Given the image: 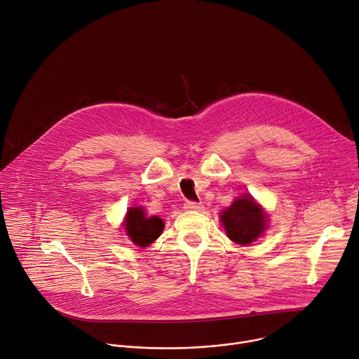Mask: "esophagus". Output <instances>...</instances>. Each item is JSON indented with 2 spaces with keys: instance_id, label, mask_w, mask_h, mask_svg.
<instances>
[{
  "instance_id": "34e87169",
  "label": "esophagus",
  "mask_w": 359,
  "mask_h": 359,
  "mask_svg": "<svg viewBox=\"0 0 359 359\" xmlns=\"http://www.w3.org/2000/svg\"><path fill=\"white\" fill-rule=\"evenodd\" d=\"M184 209L186 210H201L203 204L193 201V200H187V201H184Z\"/></svg>"
}]
</instances>
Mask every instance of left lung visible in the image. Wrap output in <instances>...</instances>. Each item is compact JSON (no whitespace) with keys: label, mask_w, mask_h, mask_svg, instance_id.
I'll use <instances>...</instances> for the list:
<instances>
[{"label":"left lung","mask_w":359,"mask_h":359,"mask_svg":"<svg viewBox=\"0 0 359 359\" xmlns=\"http://www.w3.org/2000/svg\"><path fill=\"white\" fill-rule=\"evenodd\" d=\"M222 223L230 240L237 244H250L259 238L266 229V216L251 196H243L233 201L222 213Z\"/></svg>","instance_id":"left-lung-1"}]
</instances>
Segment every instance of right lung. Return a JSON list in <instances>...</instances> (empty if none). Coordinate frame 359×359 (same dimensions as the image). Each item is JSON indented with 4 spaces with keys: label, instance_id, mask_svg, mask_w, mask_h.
<instances>
[{
    "label": "right lung",
    "instance_id": "obj_1",
    "mask_svg": "<svg viewBox=\"0 0 359 359\" xmlns=\"http://www.w3.org/2000/svg\"><path fill=\"white\" fill-rule=\"evenodd\" d=\"M163 220L158 216L147 217L142 208H132L128 210L125 220V229L129 238L139 247H146L155 241L162 230Z\"/></svg>",
    "mask_w": 359,
    "mask_h": 359
}]
</instances>
